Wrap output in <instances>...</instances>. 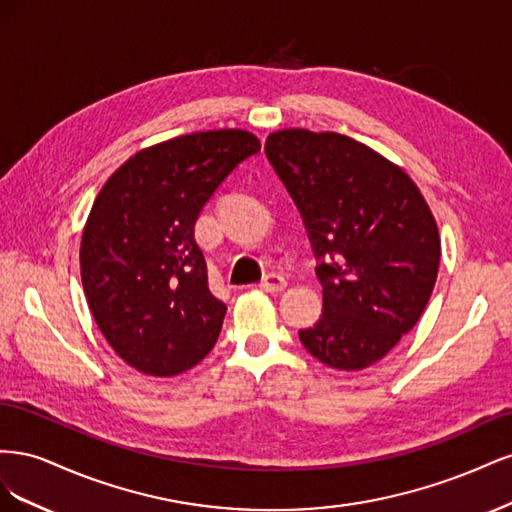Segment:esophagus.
Masks as SVG:
<instances>
[{"label":"esophagus","instance_id":"1","mask_svg":"<svg viewBox=\"0 0 512 512\" xmlns=\"http://www.w3.org/2000/svg\"><path fill=\"white\" fill-rule=\"evenodd\" d=\"M260 288L265 292H282L286 288V277L282 273H269L260 282Z\"/></svg>","mask_w":512,"mask_h":512}]
</instances>
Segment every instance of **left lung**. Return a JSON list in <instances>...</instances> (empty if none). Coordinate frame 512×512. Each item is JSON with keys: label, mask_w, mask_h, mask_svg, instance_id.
<instances>
[{"label": "left lung", "mask_w": 512, "mask_h": 512, "mask_svg": "<svg viewBox=\"0 0 512 512\" xmlns=\"http://www.w3.org/2000/svg\"><path fill=\"white\" fill-rule=\"evenodd\" d=\"M265 153L318 260L322 316L299 331L301 344L335 369L374 365L436 286L440 235L423 194L399 166L337 132H273Z\"/></svg>", "instance_id": "1"}]
</instances>
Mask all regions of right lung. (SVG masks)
Segmentation results:
<instances>
[{
	"mask_svg": "<svg viewBox=\"0 0 512 512\" xmlns=\"http://www.w3.org/2000/svg\"><path fill=\"white\" fill-rule=\"evenodd\" d=\"M258 151L245 130L170 138L121 164L94 200L81 241L83 290L106 342L143 374L177 376L218 342L226 305L209 290L194 224Z\"/></svg>",
	"mask_w": 512,
	"mask_h": 512,
	"instance_id": "obj_1",
	"label": "right lung"
}]
</instances>
